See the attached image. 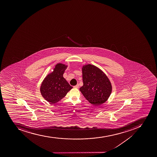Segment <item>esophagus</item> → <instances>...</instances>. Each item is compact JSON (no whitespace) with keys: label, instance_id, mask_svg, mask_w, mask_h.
Masks as SVG:
<instances>
[{"label":"esophagus","instance_id":"obj_1","mask_svg":"<svg viewBox=\"0 0 157 157\" xmlns=\"http://www.w3.org/2000/svg\"><path fill=\"white\" fill-rule=\"evenodd\" d=\"M79 87V85L78 84L76 85H75V86H74V88H78Z\"/></svg>","mask_w":157,"mask_h":157}]
</instances>
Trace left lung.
<instances>
[{
  "label": "left lung",
  "instance_id": "1",
  "mask_svg": "<svg viewBox=\"0 0 157 157\" xmlns=\"http://www.w3.org/2000/svg\"><path fill=\"white\" fill-rule=\"evenodd\" d=\"M83 85L80 91L85 98L94 105H99L107 101L112 91L109 79L101 70L91 64L83 66Z\"/></svg>",
  "mask_w": 157,
  "mask_h": 157
}]
</instances>
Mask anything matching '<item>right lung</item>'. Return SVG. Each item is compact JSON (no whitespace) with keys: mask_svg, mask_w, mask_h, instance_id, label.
I'll return each mask as SVG.
<instances>
[{"mask_svg":"<svg viewBox=\"0 0 157 157\" xmlns=\"http://www.w3.org/2000/svg\"><path fill=\"white\" fill-rule=\"evenodd\" d=\"M67 67L65 64L58 63L53 72L44 79L40 91L42 96L47 101L52 103L58 102L72 88L63 76Z\"/></svg>","mask_w":157,"mask_h":157,"instance_id":"right-lung-1","label":"right lung"}]
</instances>
